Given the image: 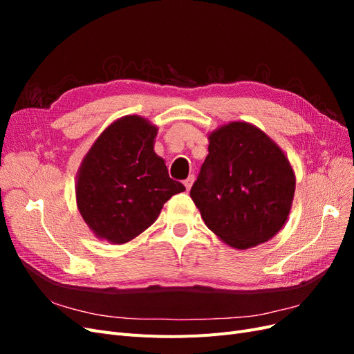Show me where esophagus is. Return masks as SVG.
Listing matches in <instances>:
<instances>
[{
    "instance_id": "34e87169",
    "label": "esophagus",
    "mask_w": 354,
    "mask_h": 354,
    "mask_svg": "<svg viewBox=\"0 0 354 354\" xmlns=\"http://www.w3.org/2000/svg\"><path fill=\"white\" fill-rule=\"evenodd\" d=\"M194 181H195V176H189V177L185 180V186H186L187 190H190L192 185H194Z\"/></svg>"
}]
</instances>
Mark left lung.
Segmentation results:
<instances>
[{
	"label": "left lung",
	"instance_id": "obj_1",
	"mask_svg": "<svg viewBox=\"0 0 354 354\" xmlns=\"http://www.w3.org/2000/svg\"><path fill=\"white\" fill-rule=\"evenodd\" d=\"M208 155L190 198L207 227L234 250L272 239L291 212L295 173L259 127L233 121L208 134Z\"/></svg>",
	"mask_w": 354,
	"mask_h": 354
}]
</instances>
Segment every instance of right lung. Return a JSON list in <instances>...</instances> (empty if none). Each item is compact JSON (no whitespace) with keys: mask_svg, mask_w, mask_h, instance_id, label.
I'll return each mask as SVG.
<instances>
[{"mask_svg":"<svg viewBox=\"0 0 354 354\" xmlns=\"http://www.w3.org/2000/svg\"><path fill=\"white\" fill-rule=\"evenodd\" d=\"M156 134L146 118L125 115L106 127L82 158L75 195L95 238L112 245L136 239L171 196L186 190L155 153Z\"/></svg>","mask_w":354,"mask_h":354,"instance_id":"1","label":"right lung"}]
</instances>
